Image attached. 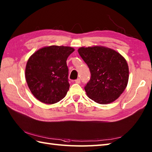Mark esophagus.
I'll use <instances>...</instances> for the list:
<instances>
[{
    "label": "esophagus",
    "mask_w": 152,
    "mask_h": 152,
    "mask_svg": "<svg viewBox=\"0 0 152 152\" xmlns=\"http://www.w3.org/2000/svg\"><path fill=\"white\" fill-rule=\"evenodd\" d=\"M80 78H78V79H76V80H75V82L76 83H80Z\"/></svg>",
    "instance_id": "34e87169"
}]
</instances>
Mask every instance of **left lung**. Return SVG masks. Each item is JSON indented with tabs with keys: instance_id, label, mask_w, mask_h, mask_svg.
Here are the masks:
<instances>
[{
	"instance_id": "8db88e82",
	"label": "left lung",
	"mask_w": 152,
	"mask_h": 152,
	"mask_svg": "<svg viewBox=\"0 0 152 152\" xmlns=\"http://www.w3.org/2000/svg\"><path fill=\"white\" fill-rule=\"evenodd\" d=\"M78 51L91 72L84 88L87 95L101 104L115 101L128 83L129 67L125 58L116 51L102 46L82 47Z\"/></svg>"
}]
</instances>
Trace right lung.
<instances>
[{
	"label": "right lung",
	"mask_w": 152,
	"mask_h": 152,
	"mask_svg": "<svg viewBox=\"0 0 152 152\" xmlns=\"http://www.w3.org/2000/svg\"><path fill=\"white\" fill-rule=\"evenodd\" d=\"M74 51L68 46L44 47L28 59L25 78L31 93L45 104H54L62 100L69 91L67 58Z\"/></svg>",
	"instance_id": "obj_1"
}]
</instances>
